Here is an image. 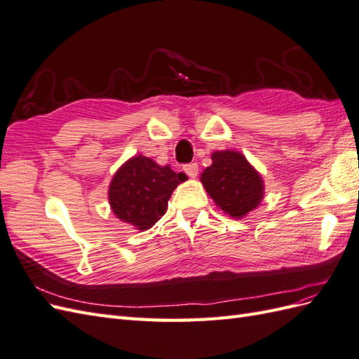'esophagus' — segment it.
<instances>
[{
    "label": "esophagus",
    "mask_w": 359,
    "mask_h": 359,
    "mask_svg": "<svg viewBox=\"0 0 359 359\" xmlns=\"http://www.w3.org/2000/svg\"><path fill=\"white\" fill-rule=\"evenodd\" d=\"M184 172L189 175L190 178H195L198 175V164L196 163H190L184 165Z\"/></svg>",
    "instance_id": "1"
}]
</instances>
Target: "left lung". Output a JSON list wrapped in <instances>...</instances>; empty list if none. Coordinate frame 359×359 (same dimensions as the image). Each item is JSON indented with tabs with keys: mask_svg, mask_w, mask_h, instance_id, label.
<instances>
[{
	"mask_svg": "<svg viewBox=\"0 0 359 359\" xmlns=\"http://www.w3.org/2000/svg\"><path fill=\"white\" fill-rule=\"evenodd\" d=\"M201 182L215 204L234 219L256 210L265 196L262 175L245 155L233 149L212 154V165L201 173Z\"/></svg>",
	"mask_w": 359,
	"mask_h": 359,
	"instance_id": "obj_1",
	"label": "left lung"
}]
</instances>
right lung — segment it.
Returning a JSON list of instances; mask_svg holds the SVG:
<instances>
[{
  "mask_svg": "<svg viewBox=\"0 0 359 359\" xmlns=\"http://www.w3.org/2000/svg\"><path fill=\"white\" fill-rule=\"evenodd\" d=\"M186 173H175L144 155H134L120 165L109 182L112 213L138 231L152 229L168 210V203Z\"/></svg>",
  "mask_w": 359,
  "mask_h": 359,
  "instance_id": "right-lung-1",
  "label": "right lung"
}]
</instances>
